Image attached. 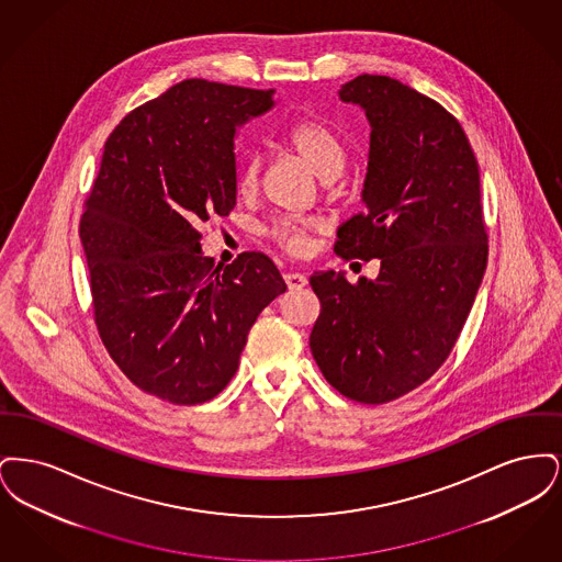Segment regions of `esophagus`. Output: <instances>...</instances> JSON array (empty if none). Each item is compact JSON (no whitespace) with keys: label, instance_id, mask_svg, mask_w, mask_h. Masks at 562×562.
Here are the masks:
<instances>
[{"label":"esophagus","instance_id":"1","mask_svg":"<svg viewBox=\"0 0 562 562\" xmlns=\"http://www.w3.org/2000/svg\"><path fill=\"white\" fill-rule=\"evenodd\" d=\"M284 282L291 291H301L305 284H307V278L303 273H296V271H289L284 273Z\"/></svg>","mask_w":562,"mask_h":562}]
</instances>
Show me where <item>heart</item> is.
<instances>
[{"instance_id":"obj_1","label":"heart","mask_w":562,"mask_h":562,"mask_svg":"<svg viewBox=\"0 0 562 562\" xmlns=\"http://www.w3.org/2000/svg\"><path fill=\"white\" fill-rule=\"evenodd\" d=\"M286 145L296 158L305 161L322 181H335L348 166V149L344 140L318 120H301L286 133ZM259 188V161L255 158L241 166L238 189L244 195ZM321 229L316 218H278L268 227V238L284 252L301 257L310 250V236Z\"/></svg>"}]
</instances>
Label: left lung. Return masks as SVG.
Returning <instances> with one entry per match:
<instances>
[{
  "label": "left lung",
  "instance_id": "left-lung-1",
  "mask_svg": "<svg viewBox=\"0 0 562 562\" xmlns=\"http://www.w3.org/2000/svg\"><path fill=\"white\" fill-rule=\"evenodd\" d=\"M341 101L371 122L367 211L341 227L344 261L379 259L376 280L310 278L321 299L310 348L349 401H396L436 373L461 335L488 257L481 172L461 124L387 76H358Z\"/></svg>",
  "mask_w": 562,
  "mask_h": 562
}]
</instances>
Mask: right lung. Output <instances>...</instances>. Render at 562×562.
Returning <instances> with one entry per match:
<instances>
[{
    "label": "right lung",
    "instance_id": "add662e5",
    "mask_svg": "<svg viewBox=\"0 0 562 562\" xmlns=\"http://www.w3.org/2000/svg\"><path fill=\"white\" fill-rule=\"evenodd\" d=\"M273 90L183 80L109 134L80 238L94 324L143 392L202 404L238 371L250 326L286 284L263 252L214 268L200 225L236 206V126Z\"/></svg>",
    "mask_w": 562,
    "mask_h": 562
}]
</instances>
